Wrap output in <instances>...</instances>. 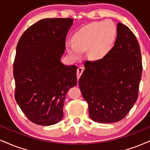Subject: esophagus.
I'll return each instance as SVG.
<instances>
[{
	"instance_id": "1",
	"label": "esophagus",
	"mask_w": 150,
	"mask_h": 150,
	"mask_svg": "<svg viewBox=\"0 0 150 150\" xmlns=\"http://www.w3.org/2000/svg\"><path fill=\"white\" fill-rule=\"evenodd\" d=\"M83 71H84V68L82 67H79L77 68V81H78L79 79H80V77L81 75H82V74L83 73Z\"/></svg>"
}]
</instances>
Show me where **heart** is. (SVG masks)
Here are the masks:
<instances>
[{
    "mask_svg": "<svg viewBox=\"0 0 150 150\" xmlns=\"http://www.w3.org/2000/svg\"><path fill=\"white\" fill-rule=\"evenodd\" d=\"M117 33L115 23L110 19L89 23L75 33L74 42H66V50L75 59L82 58L83 52L86 51L90 59L101 60L110 52Z\"/></svg>",
    "mask_w": 150,
    "mask_h": 150,
    "instance_id": "obj_1",
    "label": "heart"
}]
</instances>
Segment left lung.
Returning a JSON list of instances; mask_svg holds the SVG:
<instances>
[{
  "instance_id": "8db88e82",
  "label": "left lung",
  "mask_w": 150,
  "mask_h": 150,
  "mask_svg": "<svg viewBox=\"0 0 150 150\" xmlns=\"http://www.w3.org/2000/svg\"><path fill=\"white\" fill-rule=\"evenodd\" d=\"M79 80L89 117L98 123L122 120L138 98L142 75L140 49L129 27L117 23L115 45L103 59L86 61Z\"/></svg>"
}]
</instances>
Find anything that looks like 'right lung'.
<instances>
[{
  "instance_id": "1",
  "label": "right lung",
  "mask_w": 150,
  "mask_h": 150,
  "mask_svg": "<svg viewBox=\"0 0 150 150\" xmlns=\"http://www.w3.org/2000/svg\"><path fill=\"white\" fill-rule=\"evenodd\" d=\"M73 21L70 18L41 19L18 42L14 63L15 99L34 124L50 126L60 122L66 93L77 84V66L61 61Z\"/></svg>"
}]
</instances>
